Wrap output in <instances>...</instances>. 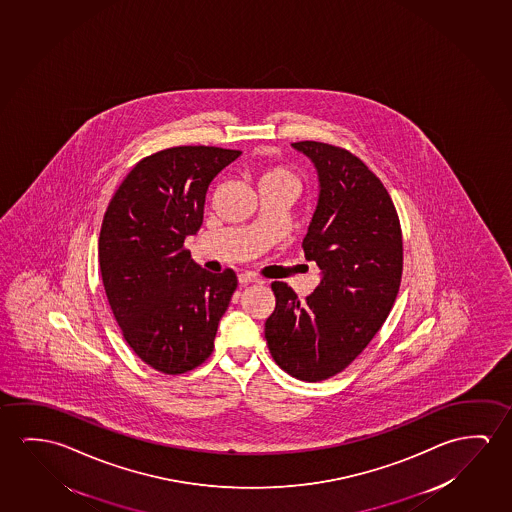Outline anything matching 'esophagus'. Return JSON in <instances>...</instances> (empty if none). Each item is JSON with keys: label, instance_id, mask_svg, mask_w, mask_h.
Returning <instances> with one entry per match:
<instances>
[{"label": "esophagus", "instance_id": "obj_1", "mask_svg": "<svg viewBox=\"0 0 512 512\" xmlns=\"http://www.w3.org/2000/svg\"><path fill=\"white\" fill-rule=\"evenodd\" d=\"M239 284H264V280L257 275H253V273H243V275H239Z\"/></svg>", "mask_w": 512, "mask_h": 512}]
</instances>
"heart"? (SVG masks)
Segmentation results:
<instances>
[{
    "instance_id": "obj_1",
    "label": "heart",
    "mask_w": 512,
    "mask_h": 512,
    "mask_svg": "<svg viewBox=\"0 0 512 512\" xmlns=\"http://www.w3.org/2000/svg\"><path fill=\"white\" fill-rule=\"evenodd\" d=\"M269 179H285V181L296 182V177H294L289 170H285V168H273V170H269V172L262 177V181H269ZM296 184H298V182H296Z\"/></svg>"
}]
</instances>
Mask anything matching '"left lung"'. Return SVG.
<instances>
[{
  "label": "left lung",
  "mask_w": 512,
  "mask_h": 512,
  "mask_svg": "<svg viewBox=\"0 0 512 512\" xmlns=\"http://www.w3.org/2000/svg\"><path fill=\"white\" fill-rule=\"evenodd\" d=\"M292 147L319 175L303 252L323 276L303 301L285 282L271 284L266 340L280 369L315 383L346 369L381 330L401 287L402 232L392 198L362 159L330 143Z\"/></svg>",
  "instance_id": "1"
}]
</instances>
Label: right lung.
Segmentation results:
<instances>
[{"instance_id":"add662e5","label":"right lung","mask_w":512,"mask_h":512,"mask_svg":"<svg viewBox=\"0 0 512 512\" xmlns=\"http://www.w3.org/2000/svg\"><path fill=\"white\" fill-rule=\"evenodd\" d=\"M241 150L182 145L143 158L104 213L99 266L111 312L134 353L163 374L211 356L236 291L232 269L213 275L184 248L204 221L205 193Z\"/></svg>"}]
</instances>
